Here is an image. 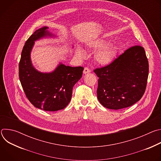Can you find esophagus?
Instances as JSON below:
<instances>
[{"instance_id":"1","label":"esophagus","mask_w":161,"mask_h":161,"mask_svg":"<svg viewBox=\"0 0 161 161\" xmlns=\"http://www.w3.org/2000/svg\"><path fill=\"white\" fill-rule=\"evenodd\" d=\"M90 72V69L88 67H85L84 70H83V73L84 74H86V73H88Z\"/></svg>"}]
</instances>
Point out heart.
Instances as JSON below:
<instances>
[{
  "instance_id": "b5f03b06",
  "label": "heart",
  "mask_w": 161,
  "mask_h": 161,
  "mask_svg": "<svg viewBox=\"0 0 161 161\" xmlns=\"http://www.w3.org/2000/svg\"><path fill=\"white\" fill-rule=\"evenodd\" d=\"M108 42L104 40H101L96 42L94 44V48L96 49H103L100 50L96 55V60L100 64L106 65L110 63L114 58L115 54V50L111 45H108ZM77 54L78 56L82 57L83 56V53L81 50H78L77 51Z\"/></svg>"
}]
</instances>
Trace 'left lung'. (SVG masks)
<instances>
[{"label":"left lung","instance_id":"obj_1","mask_svg":"<svg viewBox=\"0 0 161 161\" xmlns=\"http://www.w3.org/2000/svg\"><path fill=\"white\" fill-rule=\"evenodd\" d=\"M148 69L145 49L140 45L129 48L110 64L95 69L101 104L109 109H119L140 101L146 90Z\"/></svg>","mask_w":161,"mask_h":161}]
</instances>
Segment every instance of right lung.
<instances>
[{"mask_svg":"<svg viewBox=\"0 0 161 161\" xmlns=\"http://www.w3.org/2000/svg\"><path fill=\"white\" fill-rule=\"evenodd\" d=\"M48 29L44 27L37 30L27 40L19 62V78L27 98L36 108L55 111L69 103L73 86L81 78L84 68L60 64L51 73H41L35 69L30 53L34 41L47 35Z\"/></svg>","mask_w":161,"mask_h":161,"instance_id":"add662e5","label":"right lung"}]
</instances>
